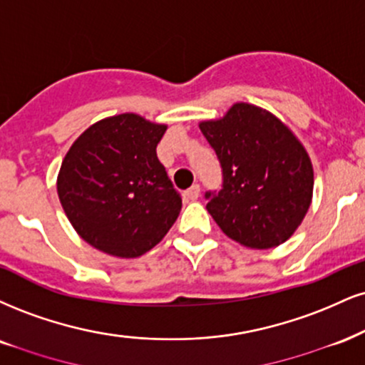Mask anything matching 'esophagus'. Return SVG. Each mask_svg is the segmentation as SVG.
Wrapping results in <instances>:
<instances>
[{"mask_svg":"<svg viewBox=\"0 0 365 365\" xmlns=\"http://www.w3.org/2000/svg\"><path fill=\"white\" fill-rule=\"evenodd\" d=\"M199 195H200V185H197V183L188 188V190H185V197L190 200H197L199 199Z\"/></svg>","mask_w":365,"mask_h":365,"instance_id":"obj_1","label":"esophagus"}]
</instances>
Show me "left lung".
<instances>
[{"mask_svg": "<svg viewBox=\"0 0 365 365\" xmlns=\"http://www.w3.org/2000/svg\"><path fill=\"white\" fill-rule=\"evenodd\" d=\"M199 127L222 168V190L205 194L217 226L252 250L285 243L313 200V163L301 140L274 113L247 102Z\"/></svg>", "mask_w": 365, "mask_h": 365, "instance_id": "1", "label": "left lung"}]
</instances>
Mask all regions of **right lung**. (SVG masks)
I'll list each match as a JSON object with an SVG mask.
<instances>
[{
	"instance_id": "add662e5",
	"label": "right lung",
	"mask_w": 365,
	"mask_h": 365,
	"mask_svg": "<svg viewBox=\"0 0 365 365\" xmlns=\"http://www.w3.org/2000/svg\"><path fill=\"white\" fill-rule=\"evenodd\" d=\"M166 129L127 112L95 122L71 144L57 175V195L88 245L138 258L177 221L182 199L156 155Z\"/></svg>"
}]
</instances>
